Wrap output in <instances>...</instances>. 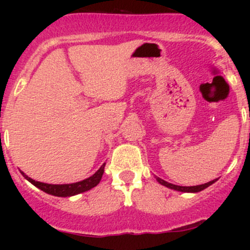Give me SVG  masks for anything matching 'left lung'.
Instances as JSON below:
<instances>
[{
  "mask_svg": "<svg viewBox=\"0 0 250 250\" xmlns=\"http://www.w3.org/2000/svg\"><path fill=\"white\" fill-rule=\"evenodd\" d=\"M156 180L159 181L160 183L163 186H166V187L170 188V189H174V190H179V191H185V193H197V191H201L203 190V189H206L207 187H209L210 185H213L216 180H213L210 181V182L208 183H205V185H200V186H193V187H182V186H176V185H171V183L169 182H166L165 180L160 179V177H156Z\"/></svg>",
  "mask_w": 250,
  "mask_h": 250,
  "instance_id": "obj_1",
  "label": "left lung"
}]
</instances>
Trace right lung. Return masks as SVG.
I'll use <instances>...</instances> for the list:
<instances>
[{
  "label": "right lung",
  "mask_w": 250,
  "mask_h": 250,
  "mask_svg": "<svg viewBox=\"0 0 250 250\" xmlns=\"http://www.w3.org/2000/svg\"><path fill=\"white\" fill-rule=\"evenodd\" d=\"M104 166L105 163H103L101 168L96 171L93 176L88 177V179L80 181V182L71 183V185H48V183L39 182V181H35L30 177H28L23 171H21V174L29 181L30 183H33L35 187H37L41 190L44 191V193L54 195V196H60V197H67V196H73V195L84 193V191L89 190V189L94 188L95 186L99 185V182L102 179V175L104 173Z\"/></svg>",
  "instance_id": "add662e5"
}]
</instances>
